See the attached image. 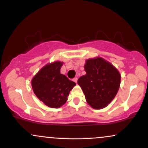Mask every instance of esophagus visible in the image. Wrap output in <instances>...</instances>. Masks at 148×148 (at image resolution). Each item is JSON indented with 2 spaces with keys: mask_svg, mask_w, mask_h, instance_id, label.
Wrapping results in <instances>:
<instances>
[{
  "mask_svg": "<svg viewBox=\"0 0 148 148\" xmlns=\"http://www.w3.org/2000/svg\"><path fill=\"white\" fill-rule=\"evenodd\" d=\"M73 81L75 82V83H77V77H75V78H73Z\"/></svg>",
  "mask_w": 148,
  "mask_h": 148,
  "instance_id": "obj_1",
  "label": "esophagus"
}]
</instances>
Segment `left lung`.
Masks as SVG:
<instances>
[{
    "label": "left lung",
    "instance_id": "8db88e82",
    "mask_svg": "<svg viewBox=\"0 0 148 148\" xmlns=\"http://www.w3.org/2000/svg\"><path fill=\"white\" fill-rule=\"evenodd\" d=\"M86 74L77 83L91 107L100 109L114 99L121 84V75L114 66L101 57L89 58L85 64Z\"/></svg>",
    "mask_w": 148,
    "mask_h": 148
}]
</instances>
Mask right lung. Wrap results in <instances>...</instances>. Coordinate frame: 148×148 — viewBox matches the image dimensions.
I'll return each instance as SVG.
<instances>
[{
    "label": "right lung",
    "mask_w": 148,
    "mask_h": 148,
    "mask_svg": "<svg viewBox=\"0 0 148 148\" xmlns=\"http://www.w3.org/2000/svg\"><path fill=\"white\" fill-rule=\"evenodd\" d=\"M63 62L44 66L32 80L33 91L39 99L51 108H59L66 102L70 91L76 85L61 73Z\"/></svg>",
    "instance_id": "right-lung-1"
}]
</instances>
